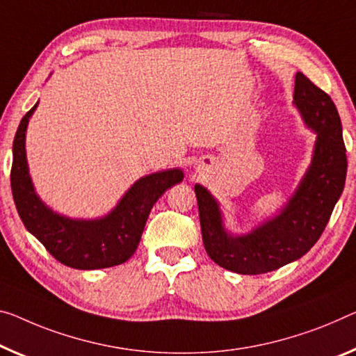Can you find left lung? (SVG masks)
<instances>
[{"instance_id":"left-lung-1","label":"left lung","mask_w":356,"mask_h":356,"mask_svg":"<svg viewBox=\"0 0 356 356\" xmlns=\"http://www.w3.org/2000/svg\"><path fill=\"white\" fill-rule=\"evenodd\" d=\"M294 105L307 127L316 132V141L307 173L275 218L247 235H231L224 229L215 197L195 184L207 254L224 269L258 275L302 258L323 234L342 194L347 156L336 105L302 73L294 81Z\"/></svg>"}]
</instances>
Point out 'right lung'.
Instances as JSON below:
<instances>
[{
    "label": "right lung",
    "instance_id": "right-lung-1",
    "mask_svg": "<svg viewBox=\"0 0 356 356\" xmlns=\"http://www.w3.org/2000/svg\"><path fill=\"white\" fill-rule=\"evenodd\" d=\"M38 103L22 118L13 145L10 188L22 222L54 258L73 269L119 266L138 247L152 205L173 184L183 181L179 168L140 178L111 213L98 220H71L54 213L36 195L26 165V125Z\"/></svg>",
    "mask_w": 356,
    "mask_h": 356
}]
</instances>
